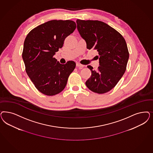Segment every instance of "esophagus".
<instances>
[{
	"label": "esophagus",
	"mask_w": 153,
	"mask_h": 153,
	"mask_svg": "<svg viewBox=\"0 0 153 153\" xmlns=\"http://www.w3.org/2000/svg\"><path fill=\"white\" fill-rule=\"evenodd\" d=\"M76 65L77 66V68H83L84 66L83 65L80 64H79V63H77Z\"/></svg>",
	"instance_id": "obj_1"
}]
</instances>
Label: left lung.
<instances>
[{
    "label": "left lung",
    "mask_w": 153,
    "mask_h": 153,
    "mask_svg": "<svg viewBox=\"0 0 153 153\" xmlns=\"http://www.w3.org/2000/svg\"><path fill=\"white\" fill-rule=\"evenodd\" d=\"M77 28L87 43V48L97 51L100 66L96 70L87 66L92 75L85 82L92 92L106 93L118 83L124 74L129 59L126 40L118 31L97 20H76Z\"/></svg>",
    "instance_id": "1"
}]
</instances>
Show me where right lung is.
<instances>
[{
  "label": "right lung",
  "mask_w": 153,
  "mask_h": 153,
  "mask_svg": "<svg viewBox=\"0 0 153 153\" xmlns=\"http://www.w3.org/2000/svg\"><path fill=\"white\" fill-rule=\"evenodd\" d=\"M76 27L71 20H51L31 30L25 38L22 56L26 72L36 88L45 95L62 91L76 66L73 61L61 64L53 57Z\"/></svg>",
  "instance_id": "add662e5"
}]
</instances>
